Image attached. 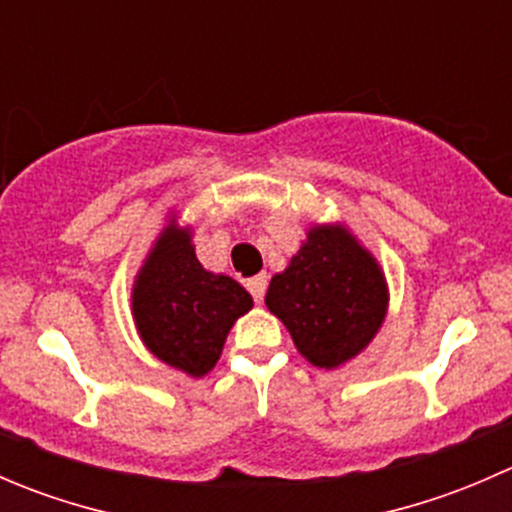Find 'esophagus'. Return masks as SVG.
Returning <instances> with one entry per match:
<instances>
[{
    "label": "esophagus",
    "instance_id": "34e87169",
    "mask_svg": "<svg viewBox=\"0 0 512 512\" xmlns=\"http://www.w3.org/2000/svg\"><path fill=\"white\" fill-rule=\"evenodd\" d=\"M247 289H250V294L255 297V302H262V297H265V289H267V275L262 272V275H255L247 280Z\"/></svg>",
    "mask_w": 512,
    "mask_h": 512
}]
</instances>
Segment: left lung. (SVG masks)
<instances>
[{"label":"left lung","mask_w":512,"mask_h":512,"mask_svg":"<svg viewBox=\"0 0 512 512\" xmlns=\"http://www.w3.org/2000/svg\"><path fill=\"white\" fill-rule=\"evenodd\" d=\"M265 304L309 364L337 369L376 337L389 289L379 262L347 227L314 225L287 270L272 277Z\"/></svg>","instance_id":"8db88e82"}]
</instances>
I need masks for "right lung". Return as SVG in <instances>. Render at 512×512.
Returning a JSON list of instances; mask_svg holds the SVG:
<instances>
[{"label": "right lung", "mask_w": 512, "mask_h": 512, "mask_svg": "<svg viewBox=\"0 0 512 512\" xmlns=\"http://www.w3.org/2000/svg\"><path fill=\"white\" fill-rule=\"evenodd\" d=\"M131 309L148 352L198 379L218 364L227 332L250 312L252 297L232 277L205 270L188 227L170 220L138 272Z\"/></svg>", "instance_id": "obj_1"}]
</instances>
